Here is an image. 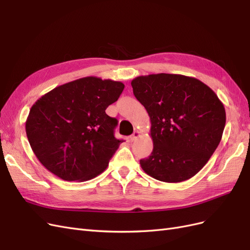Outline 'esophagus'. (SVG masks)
Masks as SVG:
<instances>
[{"label": "esophagus", "mask_w": 250, "mask_h": 250, "mask_svg": "<svg viewBox=\"0 0 250 250\" xmlns=\"http://www.w3.org/2000/svg\"><path fill=\"white\" fill-rule=\"evenodd\" d=\"M140 131L139 130H134L133 131V133L131 134V137H130V140L133 142V141H135V140H137L139 137H140Z\"/></svg>", "instance_id": "1"}]
</instances>
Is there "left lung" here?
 I'll return each mask as SVG.
<instances>
[{
	"mask_svg": "<svg viewBox=\"0 0 250 250\" xmlns=\"http://www.w3.org/2000/svg\"><path fill=\"white\" fill-rule=\"evenodd\" d=\"M135 98L146 108L152 153L140 161L144 172L164 183L196 175L221 141L226 115L209 86L178 74H151L131 81Z\"/></svg>",
	"mask_w": 250,
	"mask_h": 250,
	"instance_id": "left-lung-1",
	"label": "left lung"
}]
</instances>
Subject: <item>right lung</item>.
<instances>
[{"mask_svg":"<svg viewBox=\"0 0 250 250\" xmlns=\"http://www.w3.org/2000/svg\"><path fill=\"white\" fill-rule=\"evenodd\" d=\"M124 83L89 76L42 96L29 111L26 133L34 154L66 181L93 179L107 168L123 141L113 135L118 121L106 115Z\"/></svg>","mask_w":250,"mask_h":250,"instance_id":"right-lung-1","label":"right lung"}]
</instances>
